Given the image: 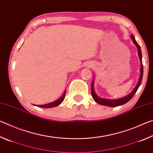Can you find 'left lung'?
<instances>
[{"mask_svg":"<svg viewBox=\"0 0 153 153\" xmlns=\"http://www.w3.org/2000/svg\"><path fill=\"white\" fill-rule=\"evenodd\" d=\"M130 36L134 44L136 46L137 48H138V54L140 61L141 67H140V76L138 84H137L136 87L134 88V89L132 90V91L129 93V94L126 95V97H123L120 98H117V99H107V98H102L98 97L97 95V94H96L94 89V79H93L91 84V94H92V97L93 98V99L94 100L95 102L98 103V104L104 105V106H108V107H117V106H120V105L126 104V103L128 102L129 100L131 99V98L134 97V95L135 94V93L136 92L137 90H138L139 86H140L142 77H143V65H142V52H141L140 47L139 45L137 43L135 38H134V35H131Z\"/></svg>","mask_w":153,"mask_h":153,"instance_id":"obj_1","label":"left lung"}]
</instances>
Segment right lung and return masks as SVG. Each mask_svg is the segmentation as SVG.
I'll return each mask as SVG.
<instances>
[{"label": "right lung", "instance_id": "obj_1", "mask_svg": "<svg viewBox=\"0 0 153 153\" xmlns=\"http://www.w3.org/2000/svg\"><path fill=\"white\" fill-rule=\"evenodd\" d=\"M65 94H66V90H65V92L63 93V94L62 97H61L60 98H59V99L55 100V101L52 102H49L47 103V104H45V105H38V107H41V108H53V107H56V106H58L59 105H60L61 103L63 101L65 97Z\"/></svg>", "mask_w": 153, "mask_h": 153}]
</instances>
